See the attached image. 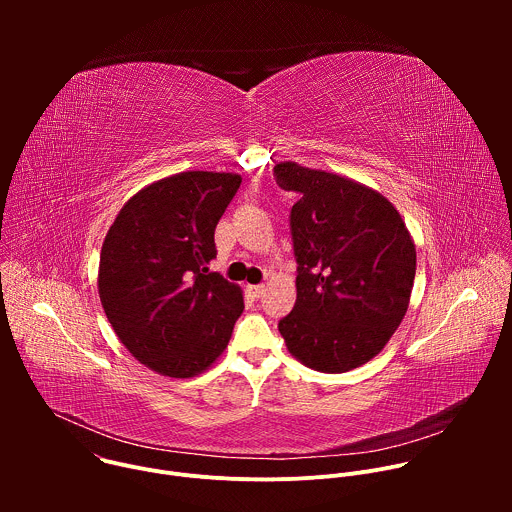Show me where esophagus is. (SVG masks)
Returning <instances> with one entry per match:
<instances>
[{
	"instance_id": "obj_1",
	"label": "esophagus",
	"mask_w": 512,
	"mask_h": 512,
	"mask_svg": "<svg viewBox=\"0 0 512 512\" xmlns=\"http://www.w3.org/2000/svg\"><path fill=\"white\" fill-rule=\"evenodd\" d=\"M247 291H249V296L251 298H259V296H263V291H265V285L263 283H259V285H247Z\"/></svg>"
}]
</instances>
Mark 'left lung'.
<instances>
[{"instance_id":"left-lung-1","label":"left lung","mask_w":512,"mask_h":512,"mask_svg":"<svg viewBox=\"0 0 512 512\" xmlns=\"http://www.w3.org/2000/svg\"><path fill=\"white\" fill-rule=\"evenodd\" d=\"M291 206L296 306L279 332L289 354L320 373L375 358L399 328L415 279V243L399 210L352 178L298 162L273 168Z\"/></svg>"}]
</instances>
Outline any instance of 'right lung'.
Returning a JSON list of instances; mask_svg holds the SVG:
<instances>
[{
    "mask_svg": "<svg viewBox=\"0 0 512 512\" xmlns=\"http://www.w3.org/2000/svg\"><path fill=\"white\" fill-rule=\"evenodd\" d=\"M239 186V174L202 170L152 182L123 204L103 241L97 283L107 320L164 377L204 373L243 314V289L206 267Z\"/></svg>",
    "mask_w": 512,
    "mask_h": 512,
    "instance_id": "1",
    "label": "right lung"
}]
</instances>
